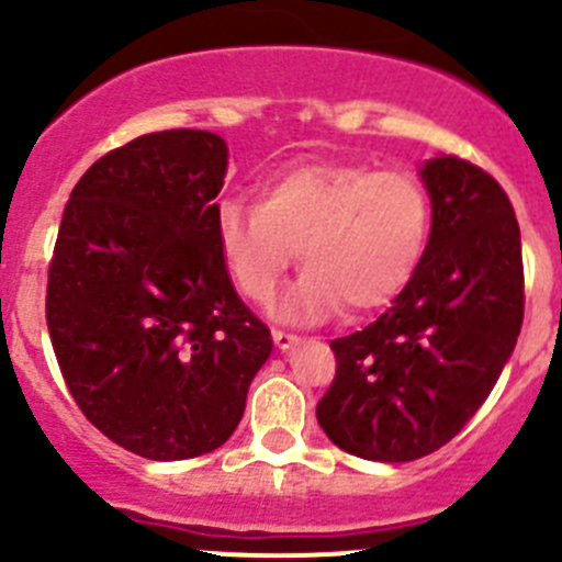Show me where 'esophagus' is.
Listing matches in <instances>:
<instances>
[{"label":"esophagus","instance_id":"esophagus-1","mask_svg":"<svg viewBox=\"0 0 562 562\" xmlns=\"http://www.w3.org/2000/svg\"><path fill=\"white\" fill-rule=\"evenodd\" d=\"M271 337H274V346L280 348V351H288V348L299 340V335H293V331H285V329H274L271 331Z\"/></svg>","mask_w":562,"mask_h":562}]
</instances>
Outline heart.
I'll return each mask as SVG.
<instances>
[{
	"instance_id": "heart-1",
	"label": "heart",
	"mask_w": 562,
	"mask_h": 562,
	"mask_svg": "<svg viewBox=\"0 0 562 562\" xmlns=\"http://www.w3.org/2000/svg\"><path fill=\"white\" fill-rule=\"evenodd\" d=\"M431 233V198L406 170L310 161L260 187L258 205L227 200L216 244L238 291L269 304L296 260L307 266L288 302L293 315L346 304L373 313L412 282Z\"/></svg>"
}]
</instances>
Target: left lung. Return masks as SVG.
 Wrapping results in <instances>:
<instances>
[{"label":"left lung","instance_id":"obj_1","mask_svg":"<svg viewBox=\"0 0 562 562\" xmlns=\"http://www.w3.org/2000/svg\"><path fill=\"white\" fill-rule=\"evenodd\" d=\"M431 238L412 282L362 331L331 340L315 406L326 437L368 461L448 445L497 384L525 318L521 236L505 189L459 156L423 167Z\"/></svg>","mask_w":562,"mask_h":562}]
</instances>
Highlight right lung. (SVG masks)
Segmentation results:
<instances>
[{"label": "right lung", "mask_w": 562, "mask_h": 562, "mask_svg": "<svg viewBox=\"0 0 562 562\" xmlns=\"http://www.w3.org/2000/svg\"><path fill=\"white\" fill-rule=\"evenodd\" d=\"M227 145L170 128L95 161L70 192L48 263L46 324L92 426L154 461L231 439L271 331L216 244Z\"/></svg>", "instance_id": "add662e5"}]
</instances>
